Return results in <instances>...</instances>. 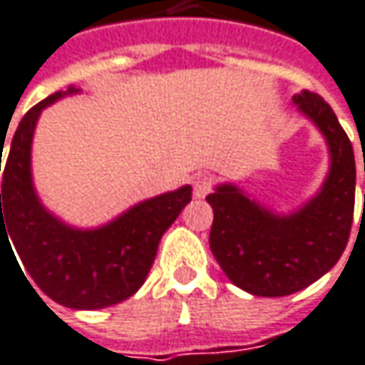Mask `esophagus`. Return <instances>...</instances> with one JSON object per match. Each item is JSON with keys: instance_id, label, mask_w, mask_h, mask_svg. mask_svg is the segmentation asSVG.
Segmentation results:
<instances>
[{"instance_id": "34e87169", "label": "esophagus", "mask_w": 365, "mask_h": 365, "mask_svg": "<svg viewBox=\"0 0 365 365\" xmlns=\"http://www.w3.org/2000/svg\"><path fill=\"white\" fill-rule=\"evenodd\" d=\"M212 187H214V178L207 176V174H199L195 180H193V195L195 197H205L207 193H212Z\"/></svg>"}]
</instances>
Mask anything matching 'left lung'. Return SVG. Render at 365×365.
<instances>
[{"instance_id": "8db88e82", "label": "left lung", "mask_w": 365, "mask_h": 365, "mask_svg": "<svg viewBox=\"0 0 365 365\" xmlns=\"http://www.w3.org/2000/svg\"><path fill=\"white\" fill-rule=\"evenodd\" d=\"M293 103L324 135L330 170L318 195L291 214H276L239 187L218 185L210 249L232 284L257 297H284L322 278L343 255L355 205L353 145L332 108L316 93Z\"/></svg>"}]
</instances>
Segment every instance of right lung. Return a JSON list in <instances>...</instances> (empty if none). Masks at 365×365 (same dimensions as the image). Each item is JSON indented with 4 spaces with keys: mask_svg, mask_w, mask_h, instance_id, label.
I'll list each match as a JSON object with an SVG mask.
<instances>
[{
    "mask_svg": "<svg viewBox=\"0 0 365 365\" xmlns=\"http://www.w3.org/2000/svg\"><path fill=\"white\" fill-rule=\"evenodd\" d=\"M78 91L70 87L49 95L24 114L14 133L1 178L0 249L4 241L14 245L22 266L49 299L72 309H101L141 289L162 235L191 201V187L145 199L99 228H74L47 212L31 172L35 126L47 106Z\"/></svg>",
    "mask_w": 365,
    "mask_h": 365,
    "instance_id": "add662e5",
    "label": "right lung"
}]
</instances>
